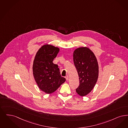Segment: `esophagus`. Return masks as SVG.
<instances>
[{"label":"esophagus","instance_id":"34e87169","mask_svg":"<svg viewBox=\"0 0 128 128\" xmlns=\"http://www.w3.org/2000/svg\"><path fill=\"white\" fill-rule=\"evenodd\" d=\"M66 80H68V79H69V76H66Z\"/></svg>","mask_w":128,"mask_h":128}]
</instances>
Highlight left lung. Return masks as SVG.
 I'll list each match as a JSON object with an SVG mask.
<instances>
[{
  "mask_svg": "<svg viewBox=\"0 0 128 128\" xmlns=\"http://www.w3.org/2000/svg\"><path fill=\"white\" fill-rule=\"evenodd\" d=\"M73 59L80 83L76 92L84 96L92 91L98 81V62L94 52L87 47H79L74 50Z\"/></svg>",
  "mask_w": 128,
  "mask_h": 128,
  "instance_id": "obj_1",
  "label": "left lung"
}]
</instances>
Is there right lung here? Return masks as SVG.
Segmentation results:
<instances>
[{
	"instance_id": "add662e5",
	"label": "right lung",
	"mask_w": 128,
	"mask_h": 128,
	"mask_svg": "<svg viewBox=\"0 0 128 128\" xmlns=\"http://www.w3.org/2000/svg\"><path fill=\"white\" fill-rule=\"evenodd\" d=\"M60 49L50 44L44 45L37 52L34 59L32 71L39 88L51 94L66 81L62 77L58 65L53 63Z\"/></svg>"
}]
</instances>
